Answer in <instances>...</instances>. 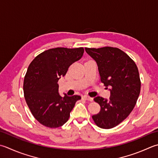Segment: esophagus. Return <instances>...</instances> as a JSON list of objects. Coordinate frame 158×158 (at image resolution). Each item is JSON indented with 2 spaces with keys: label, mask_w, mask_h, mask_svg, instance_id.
I'll return each instance as SVG.
<instances>
[{
  "label": "esophagus",
  "mask_w": 158,
  "mask_h": 158,
  "mask_svg": "<svg viewBox=\"0 0 158 158\" xmlns=\"http://www.w3.org/2000/svg\"><path fill=\"white\" fill-rule=\"evenodd\" d=\"M83 98H84L85 100L86 101H93V98L88 97V96H83Z\"/></svg>",
  "instance_id": "1"
}]
</instances>
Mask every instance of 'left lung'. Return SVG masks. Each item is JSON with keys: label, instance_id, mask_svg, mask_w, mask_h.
Instances as JSON below:
<instances>
[{"label": "left lung", "instance_id": "left-lung-1", "mask_svg": "<svg viewBox=\"0 0 158 158\" xmlns=\"http://www.w3.org/2000/svg\"><path fill=\"white\" fill-rule=\"evenodd\" d=\"M85 49L97 64L101 81L110 88L109 101L101 97L94 98L101 110L92 118L98 127L113 128L130 114L136 104L141 87L138 67L128 55L118 48Z\"/></svg>", "mask_w": 158, "mask_h": 158}]
</instances>
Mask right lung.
I'll use <instances>...</instances> for the list:
<instances>
[{
    "label": "right lung",
    "instance_id": "add662e5",
    "mask_svg": "<svg viewBox=\"0 0 158 158\" xmlns=\"http://www.w3.org/2000/svg\"><path fill=\"white\" fill-rule=\"evenodd\" d=\"M83 47L48 49L31 62L24 76V96L27 104L38 121L45 127L57 128L66 123L78 95L61 97L58 92V80L66 75L69 68L81 59Z\"/></svg>",
    "mask_w": 158,
    "mask_h": 158
}]
</instances>
